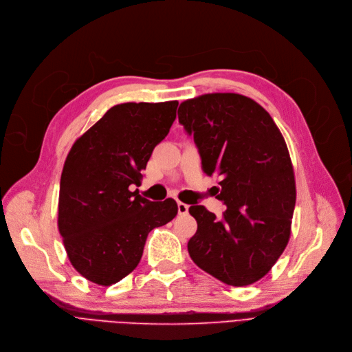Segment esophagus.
I'll return each mask as SVG.
<instances>
[{
  "instance_id": "obj_1",
  "label": "esophagus",
  "mask_w": 352,
  "mask_h": 352,
  "mask_svg": "<svg viewBox=\"0 0 352 352\" xmlns=\"http://www.w3.org/2000/svg\"><path fill=\"white\" fill-rule=\"evenodd\" d=\"M177 212L180 216H185L189 212V206L183 202H177Z\"/></svg>"
}]
</instances>
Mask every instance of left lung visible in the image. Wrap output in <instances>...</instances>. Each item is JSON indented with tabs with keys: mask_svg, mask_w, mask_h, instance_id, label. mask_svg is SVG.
I'll list each match as a JSON object with an SVG mask.
<instances>
[{
	"mask_svg": "<svg viewBox=\"0 0 352 352\" xmlns=\"http://www.w3.org/2000/svg\"><path fill=\"white\" fill-rule=\"evenodd\" d=\"M177 114L204 172L219 177L213 192L226 206L221 217L202 205L189 208L197 222L189 255L228 285H250L271 271L289 241L296 190L287 143L270 113L241 94L190 98Z\"/></svg>",
	"mask_w": 352,
	"mask_h": 352,
	"instance_id": "1",
	"label": "left lung"
}]
</instances>
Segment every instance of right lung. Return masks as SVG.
Masks as SVG:
<instances>
[{
	"label": "right lung",
	"instance_id": "right-lung-1",
	"mask_svg": "<svg viewBox=\"0 0 352 352\" xmlns=\"http://www.w3.org/2000/svg\"><path fill=\"white\" fill-rule=\"evenodd\" d=\"M177 104H117L76 140L65 159L58 230L74 270L97 285L127 276L142 259L148 232L177 214L173 199L152 202L130 189L140 185Z\"/></svg>",
	"mask_w": 352,
	"mask_h": 352
}]
</instances>
